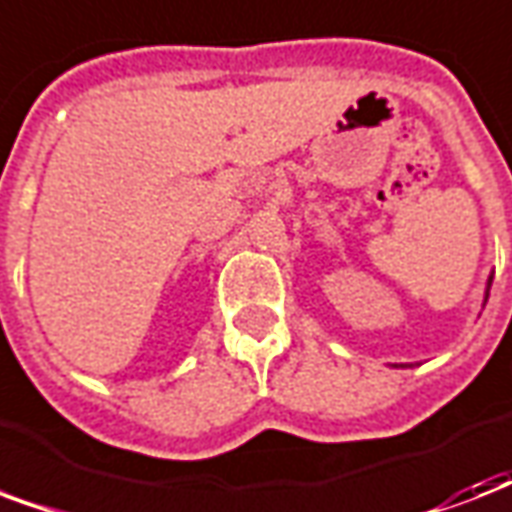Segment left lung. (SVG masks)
Instances as JSON below:
<instances>
[{"instance_id":"left-lung-1","label":"left lung","mask_w":512,"mask_h":512,"mask_svg":"<svg viewBox=\"0 0 512 512\" xmlns=\"http://www.w3.org/2000/svg\"><path fill=\"white\" fill-rule=\"evenodd\" d=\"M489 287H491V279H489ZM486 298H489V292H486Z\"/></svg>"}]
</instances>
